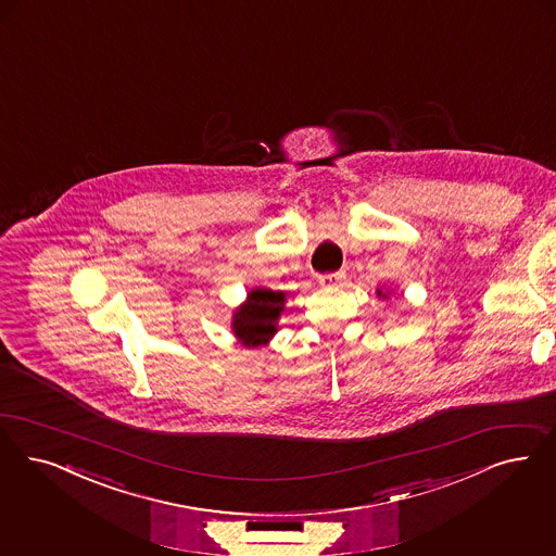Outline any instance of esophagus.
<instances>
[{"instance_id":"obj_1","label":"esophagus","mask_w":556,"mask_h":556,"mask_svg":"<svg viewBox=\"0 0 556 556\" xmlns=\"http://www.w3.org/2000/svg\"><path fill=\"white\" fill-rule=\"evenodd\" d=\"M343 281H345V273H343V270L328 273V275H320V277H318V283H320L323 288H339Z\"/></svg>"}]
</instances>
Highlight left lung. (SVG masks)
Instances as JSON below:
<instances>
[{
  "mask_svg": "<svg viewBox=\"0 0 556 556\" xmlns=\"http://www.w3.org/2000/svg\"><path fill=\"white\" fill-rule=\"evenodd\" d=\"M376 293H378V298H383V300H388V293H390V291H382V288L378 289V291H376Z\"/></svg>",
  "mask_w": 556,
  "mask_h": 556,
  "instance_id": "8db88e82",
  "label": "left lung"
}]
</instances>
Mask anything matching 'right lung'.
<instances>
[{
	"label": "right lung",
	"mask_w": 556,
	"mask_h": 556,
	"mask_svg": "<svg viewBox=\"0 0 556 556\" xmlns=\"http://www.w3.org/2000/svg\"><path fill=\"white\" fill-rule=\"evenodd\" d=\"M286 293L268 288H252L247 300L231 314V332L247 349L268 345L277 334L286 309Z\"/></svg>",
	"instance_id": "1"
}]
</instances>
